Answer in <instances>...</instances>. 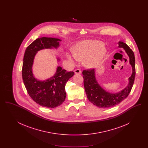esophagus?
Instances as JSON below:
<instances>
[{"mask_svg":"<svg viewBox=\"0 0 148 148\" xmlns=\"http://www.w3.org/2000/svg\"><path fill=\"white\" fill-rule=\"evenodd\" d=\"M74 73L75 74H81L82 73V71L80 69H77L74 71Z\"/></svg>","mask_w":148,"mask_h":148,"instance_id":"34e87169","label":"esophagus"}]
</instances>
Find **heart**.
Wrapping results in <instances>:
<instances>
[{
	"mask_svg": "<svg viewBox=\"0 0 148 148\" xmlns=\"http://www.w3.org/2000/svg\"><path fill=\"white\" fill-rule=\"evenodd\" d=\"M106 54V49L100 41L85 40L78 42L73 49V56L67 55L71 62L73 59L84 60V65L87 68H94L101 63Z\"/></svg>",
	"mask_w": 148,
	"mask_h": 148,
	"instance_id": "heart-1",
	"label": "heart"
}]
</instances>
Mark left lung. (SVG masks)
<instances>
[{"label":"left lung","mask_w":148,"mask_h":148,"mask_svg":"<svg viewBox=\"0 0 148 148\" xmlns=\"http://www.w3.org/2000/svg\"><path fill=\"white\" fill-rule=\"evenodd\" d=\"M119 48H123L129 58V63L132 67V74L127 87L120 92L114 93L106 91L98 83L94 69L83 71L85 90L88 100L94 106L101 108H108L119 104L129 94L134 84L135 76V56L133 50L126 43L120 41Z\"/></svg>","instance_id":"8db88e82"}]
</instances>
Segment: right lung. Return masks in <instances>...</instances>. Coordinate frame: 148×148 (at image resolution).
<instances>
[{"instance_id":"right-lung-1","label":"right lung","mask_w":148,"mask_h":148,"mask_svg":"<svg viewBox=\"0 0 148 148\" xmlns=\"http://www.w3.org/2000/svg\"><path fill=\"white\" fill-rule=\"evenodd\" d=\"M58 38L42 37L31 43L25 51L22 67V77L29 96L39 105L54 108L63 104L66 97L65 84L74 73L66 71L57 66L55 74L45 80H39L33 73L34 59L37 52L44 49H57L59 46ZM58 62L60 60L57 58Z\"/></svg>"}]
</instances>
